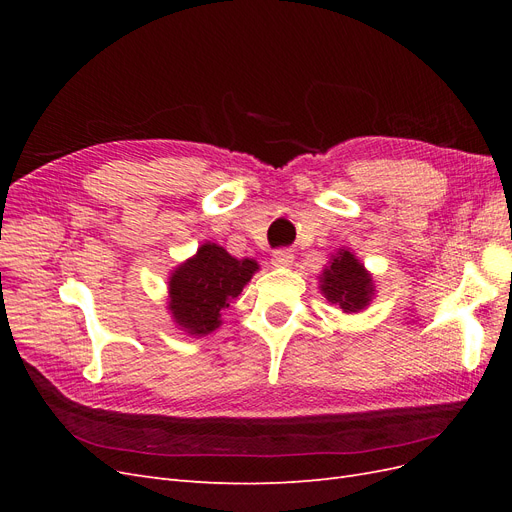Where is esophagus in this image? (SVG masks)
Listing matches in <instances>:
<instances>
[{
    "label": "esophagus",
    "instance_id": "1",
    "mask_svg": "<svg viewBox=\"0 0 512 512\" xmlns=\"http://www.w3.org/2000/svg\"><path fill=\"white\" fill-rule=\"evenodd\" d=\"M292 254L290 250H275L273 256H271V262L275 267H290L292 265Z\"/></svg>",
    "mask_w": 512,
    "mask_h": 512
}]
</instances>
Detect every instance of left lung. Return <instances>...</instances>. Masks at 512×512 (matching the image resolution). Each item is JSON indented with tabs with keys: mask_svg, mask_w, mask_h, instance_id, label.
<instances>
[{
	"mask_svg": "<svg viewBox=\"0 0 512 512\" xmlns=\"http://www.w3.org/2000/svg\"><path fill=\"white\" fill-rule=\"evenodd\" d=\"M374 288V277L350 250H337L329 260V267H324L320 275L322 294L346 314L365 309L374 299Z\"/></svg>",
	"mask_w": 512,
	"mask_h": 512,
	"instance_id": "left-lung-1",
	"label": "left lung"
}]
</instances>
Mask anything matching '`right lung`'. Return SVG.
Wrapping results in <instances>:
<instances>
[{
	"mask_svg": "<svg viewBox=\"0 0 512 512\" xmlns=\"http://www.w3.org/2000/svg\"><path fill=\"white\" fill-rule=\"evenodd\" d=\"M256 271V260H237L218 243H203L168 277V312L173 322L190 335L213 333L222 324L224 309Z\"/></svg>",
	"mask_w": 512,
	"mask_h": 512,
	"instance_id": "obj_1",
	"label": "right lung"
}]
</instances>
